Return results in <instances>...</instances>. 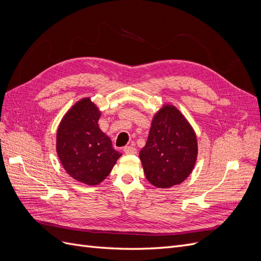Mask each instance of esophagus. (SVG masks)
<instances>
[{"label": "esophagus", "instance_id": "esophagus-1", "mask_svg": "<svg viewBox=\"0 0 261 261\" xmlns=\"http://www.w3.org/2000/svg\"><path fill=\"white\" fill-rule=\"evenodd\" d=\"M124 152L126 154H136L137 153V149L132 147V146H128V147H125L124 148Z\"/></svg>", "mask_w": 261, "mask_h": 261}]
</instances>
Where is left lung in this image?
I'll use <instances>...</instances> for the list:
<instances>
[{
    "label": "left lung",
    "mask_w": 261,
    "mask_h": 261,
    "mask_svg": "<svg viewBox=\"0 0 261 261\" xmlns=\"http://www.w3.org/2000/svg\"><path fill=\"white\" fill-rule=\"evenodd\" d=\"M198 143L193 126L173 105H163L152 117L139 158L146 178L156 188L178 185L193 172Z\"/></svg>",
    "instance_id": "1"
}]
</instances>
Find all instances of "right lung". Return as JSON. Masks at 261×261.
Instances as JSON below:
<instances>
[{"instance_id":"obj_1","label":"right lung","mask_w":261,"mask_h":261,"mask_svg":"<svg viewBox=\"0 0 261 261\" xmlns=\"http://www.w3.org/2000/svg\"><path fill=\"white\" fill-rule=\"evenodd\" d=\"M101 111L89 97L78 100L62 117L57 132V152L67 174L94 186L111 173L121 152L99 127Z\"/></svg>"}]
</instances>
